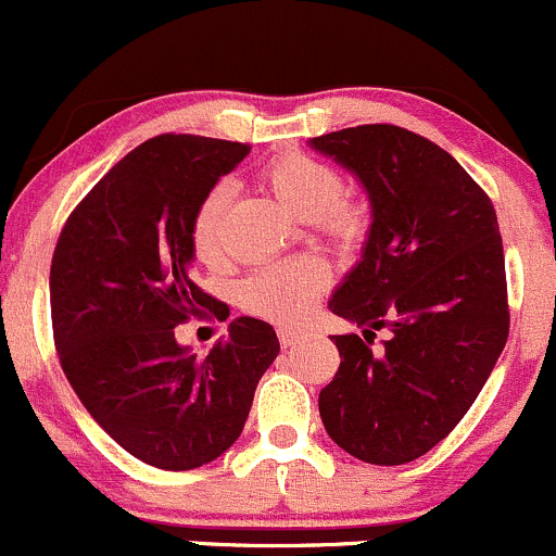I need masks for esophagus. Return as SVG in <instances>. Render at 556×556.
<instances>
[{
  "instance_id": "obj_1",
  "label": "esophagus",
  "mask_w": 556,
  "mask_h": 556,
  "mask_svg": "<svg viewBox=\"0 0 556 556\" xmlns=\"http://www.w3.org/2000/svg\"><path fill=\"white\" fill-rule=\"evenodd\" d=\"M278 340H280V345H283V349H291V345H296L302 340V332L300 329H278Z\"/></svg>"
}]
</instances>
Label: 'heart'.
I'll use <instances>...</instances> for the list:
<instances>
[{"mask_svg":"<svg viewBox=\"0 0 556 556\" xmlns=\"http://www.w3.org/2000/svg\"><path fill=\"white\" fill-rule=\"evenodd\" d=\"M260 180L286 211L307 218L316 235L338 249H349L359 240L365 213L354 200L343 197V178L332 164L307 153H283L262 167ZM229 202L232 189L227 184H216L191 213L189 240L200 265H216L222 260V227ZM327 283L329 273L321 262L296 256L273 262L245 276L238 286V302L254 316L291 327L311 313Z\"/></svg>","mask_w":556,"mask_h":556,"instance_id":"1","label":"heart"}]
</instances>
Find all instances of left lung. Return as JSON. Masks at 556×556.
I'll return each instance as SVG.
<instances>
[{"mask_svg":"<svg viewBox=\"0 0 556 556\" xmlns=\"http://www.w3.org/2000/svg\"><path fill=\"white\" fill-rule=\"evenodd\" d=\"M311 146L349 167L372 207L362 262L329 300L362 334H332L340 367L318 414L351 457L414 463L463 421L508 340L497 213L452 153L403 126H351ZM383 326L393 334L372 352Z\"/></svg>","mask_w":556,"mask_h":556,"instance_id":"left-lung-1","label":"left lung"}]
</instances>
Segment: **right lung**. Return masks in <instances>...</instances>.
I'll return each instance as SVG.
<instances>
[{"label":"right lung","instance_id":"1","mask_svg":"<svg viewBox=\"0 0 556 556\" xmlns=\"http://www.w3.org/2000/svg\"><path fill=\"white\" fill-rule=\"evenodd\" d=\"M245 142L159 135L126 153L70 213L51 262L53 343L70 387L131 457L191 470L243 432L256 383L280 345L260 318L197 356L175 327L224 302L191 278L197 202L249 156Z\"/></svg>","mask_w":556,"mask_h":556}]
</instances>
